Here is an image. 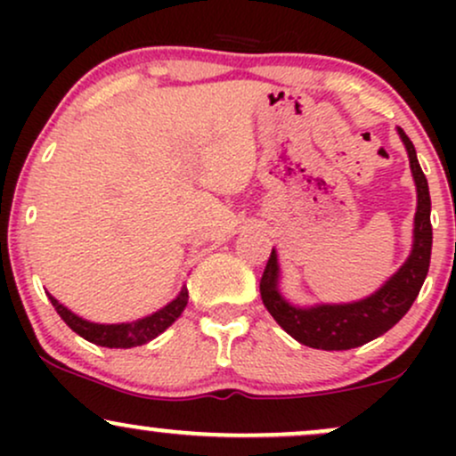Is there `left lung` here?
Instances as JSON below:
<instances>
[{"mask_svg": "<svg viewBox=\"0 0 456 456\" xmlns=\"http://www.w3.org/2000/svg\"><path fill=\"white\" fill-rule=\"evenodd\" d=\"M396 133L405 145L413 184H416V214H413L411 250L407 259L379 289L352 302H317V305H294L281 291V264L276 248L261 276V300L276 323L297 343L326 352H343L373 341L401 322L418 297L431 264V197L427 177L418 162L416 148L396 126Z\"/></svg>", "mask_w": 456, "mask_h": 456, "instance_id": "1", "label": "left lung"}]
</instances>
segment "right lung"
Listing matches in <instances>:
<instances>
[{
	"label": "right lung",
	"mask_w": 456,
	"mask_h": 456,
	"mask_svg": "<svg viewBox=\"0 0 456 456\" xmlns=\"http://www.w3.org/2000/svg\"><path fill=\"white\" fill-rule=\"evenodd\" d=\"M46 296H49L51 305L55 306L57 315L64 319L66 326L70 328L72 332H77L78 337H83L86 341L109 349H130L154 341L159 334L165 332V330L184 313V308L188 305V289L184 285L174 300L167 302L165 306L159 308L156 313H151V315L134 319V322L96 323L90 322V319H83L81 315H77V313H72L70 308L61 305V302L51 294Z\"/></svg>",
	"instance_id": "right-lung-1"
}]
</instances>
